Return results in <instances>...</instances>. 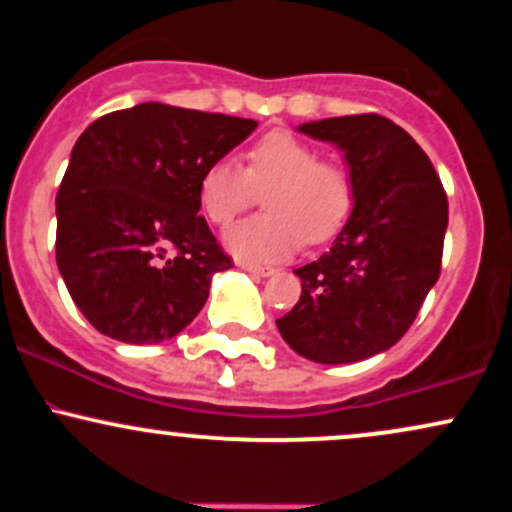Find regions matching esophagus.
Wrapping results in <instances>:
<instances>
[{
  "label": "esophagus",
  "instance_id": "esophagus-1",
  "mask_svg": "<svg viewBox=\"0 0 512 512\" xmlns=\"http://www.w3.org/2000/svg\"><path fill=\"white\" fill-rule=\"evenodd\" d=\"M240 269H245V272L257 274V276H272V274H276L274 267H267V264H255V262H240Z\"/></svg>",
  "mask_w": 512,
  "mask_h": 512
}]
</instances>
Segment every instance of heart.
<instances>
[{"mask_svg":"<svg viewBox=\"0 0 512 512\" xmlns=\"http://www.w3.org/2000/svg\"><path fill=\"white\" fill-rule=\"evenodd\" d=\"M269 211L233 226L228 250L245 260H279L303 245H322L344 228L354 185L344 166L317 158V149L286 129H274L248 151V168L216 158L199 178V204L216 226H228L264 190Z\"/></svg>","mask_w":512,"mask_h":512,"instance_id":"b5f03b06","label":"heart"}]
</instances>
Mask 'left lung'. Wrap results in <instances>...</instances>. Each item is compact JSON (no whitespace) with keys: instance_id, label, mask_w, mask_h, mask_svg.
<instances>
[{"instance_id":"8db88e82","label":"left lung","mask_w":512,"mask_h":512,"mask_svg":"<svg viewBox=\"0 0 512 512\" xmlns=\"http://www.w3.org/2000/svg\"><path fill=\"white\" fill-rule=\"evenodd\" d=\"M298 132L342 151L354 209L330 252L296 269L301 298L276 327L310 361L356 363L395 346L438 281L448 197L424 149L383 115Z\"/></svg>"}]
</instances>
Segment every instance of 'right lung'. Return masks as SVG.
<instances>
[{
	"label": "right lung",
	"mask_w": 512,
	"mask_h": 512,
	"mask_svg": "<svg viewBox=\"0 0 512 512\" xmlns=\"http://www.w3.org/2000/svg\"><path fill=\"white\" fill-rule=\"evenodd\" d=\"M255 120L139 103L76 139L57 192V267L76 308L125 344L173 339L231 257L199 216L204 168L248 139Z\"/></svg>",
	"instance_id": "obj_1"
}]
</instances>
